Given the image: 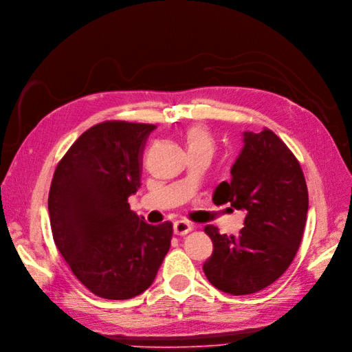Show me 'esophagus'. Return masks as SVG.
Listing matches in <instances>:
<instances>
[{
	"instance_id": "obj_1",
	"label": "esophagus",
	"mask_w": 352,
	"mask_h": 352,
	"mask_svg": "<svg viewBox=\"0 0 352 352\" xmlns=\"http://www.w3.org/2000/svg\"><path fill=\"white\" fill-rule=\"evenodd\" d=\"M191 225L188 222H184V220H178V222L174 223V233L175 235H187V233L191 230Z\"/></svg>"
}]
</instances>
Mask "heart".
<instances>
[{"mask_svg":"<svg viewBox=\"0 0 352 352\" xmlns=\"http://www.w3.org/2000/svg\"><path fill=\"white\" fill-rule=\"evenodd\" d=\"M187 151H206L209 153H213L214 151V140L212 133L204 126L196 124L191 126L186 130L184 135Z\"/></svg>","mask_w":352,"mask_h":352,"instance_id":"obj_1","label":"heart"}]
</instances>
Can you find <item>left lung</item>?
<instances>
[{"instance_id": "1", "label": "left lung", "mask_w": 352, "mask_h": 352, "mask_svg": "<svg viewBox=\"0 0 352 352\" xmlns=\"http://www.w3.org/2000/svg\"><path fill=\"white\" fill-rule=\"evenodd\" d=\"M230 183L213 194L214 204L230 203L246 213L236 236L207 225L213 254L203 271L216 289L233 296L256 293L278 280L300 246L306 225L307 186L293 152L270 129L245 132Z\"/></svg>"}]
</instances>
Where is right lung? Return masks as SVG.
Returning a JSON list of instances; mask_svg holds the SVG:
<instances>
[{"mask_svg": "<svg viewBox=\"0 0 352 352\" xmlns=\"http://www.w3.org/2000/svg\"><path fill=\"white\" fill-rule=\"evenodd\" d=\"M156 126L102 122L78 138L49 191L54 241L74 276L98 297L126 300L149 289L171 246L173 223L130 210L142 155Z\"/></svg>", "mask_w": 352, "mask_h": 352, "instance_id": "1", "label": "right lung"}]
</instances>
